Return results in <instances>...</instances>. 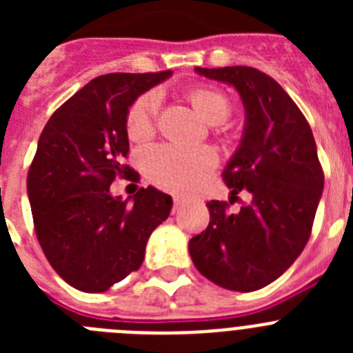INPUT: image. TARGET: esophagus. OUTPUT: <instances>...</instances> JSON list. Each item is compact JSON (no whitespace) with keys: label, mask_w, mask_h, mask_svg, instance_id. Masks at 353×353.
<instances>
[{"label":"esophagus","mask_w":353,"mask_h":353,"mask_svg":"<svg viewBox=\"0 0 353 353\" xmlns=\"http://www.w3.org/2000/svg\"><path fill=\"white\" fill-rule=\"evenodd\" d=\"M182 205H183V199L179 198V196H174V199H173V208H174V210H179V208L182 207Z\"/></svg>","instance_id":"34e87169"}]
</instances>
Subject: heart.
Wrapping results in <instances>:
<instances>
[{
  "mask_svg": "<svg viewBox=\"0 0 353 353\" xmlns=\"http://www.w3.org/2000/svg\"><path fill=\"white\" fill-rule=\"evenodd\" d=\"M192 105L210 125H219L232 113V102L215 88H194L189 92ZM159 113V95L145 93L134 102L127 114V134L130 139L152 136ZM217 164V157L207 146L157 145L143 154V168L148 179L168 191L185 192L198 185Z\"/></svg>",
  "mask_w": 353,
  "mask_h": 353,
  "instance_id": "1",
  "label": "heart"
}]
</instances>
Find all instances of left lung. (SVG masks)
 I'll return each instance as SVG.
<instances>
[{"label":"left lung","mask_w":353,"mask_h":353,"mask_svg":"<svg viewBox=\"0 0 353 353\" xmlns=\"http://www.w3.org/2000/svg\"><path fill=\"white\" fill-rule=\"evenodd\" d=\"M233 86L244 104L240 145L223 171L232 196L251 203L236 214L210 201V223L189 240L196 269L221 288L254 292L270 285L307 244L323 191V173L310 123L288 93L251 67L194 68Z\"/></svg>","instance_id":"8db88e82"}]
</instances>
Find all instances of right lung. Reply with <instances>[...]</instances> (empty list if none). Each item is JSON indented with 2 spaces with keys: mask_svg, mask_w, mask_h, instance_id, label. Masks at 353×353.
<instances>
[{
  "mask_svg": "<svg viewBox=\"0 0 353 353\" xmlns=\"http://www.w3.org/2000/svg\"><path fill=\"white\" fill-rule=\"evenodd\" d=\"M171 74L95 77L40 134L26 182L37 239L58 276L81 292H105L136 272L150 235L173 207L171 196L152 185L127 199L109 191L117 174H132L121 164L130 108Z\"/></svg>",
  "mask_w": 353,
  "mask_h": 353,
  "instance_id": "add662e5",
  "label": "right lung"
}]
</instances>
